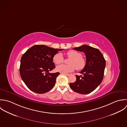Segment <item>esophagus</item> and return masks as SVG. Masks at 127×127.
<instances>
[{
	"mask_svg": "<svg viewBox=\"0 0 127 127\" xmlns=\"http://www.w3.org/2000/svg\"><path fill=\"white\" fill-rule=\"evenodd\" d=\"M62 74H64V75H66V76H69V75H70V74H68V73H62Z\"/></svg>",
	"mask_w": 127,
	"mask_h": 127,
	"instance_id": "34e87169",
	"label": "esophagus"
}]
</instances>
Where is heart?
<instances>
[{
	"label": "heart",
	"mask_w": 127,
	"mask_h": 127,
	"mask_svg": "<svg viewBox=\"0 0 127 127\" xmlns=\"http://www.w3.org/2000/svg\"><path fill=\"white\" fill-rule=\"evenodd\" d=\"M67 57L70 59L68 61V65L61 64L56 67V70L61 73H67L72 72L76 68L81 70L84 68L86 65V60L82 56V54L75 50H69L66 53ZM53 62L57 64H62L64 61L63 55L58 53L54 55L53 58Z\"/></svg>",
	"instance_id": "1"
}]
</instances>
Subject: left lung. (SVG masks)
Segmentation results:
<instances>
[{
  "mask_svg": "<svg viewBox=\"0 0 127 127\" xmlns=\"http://www.w3.org/2000/svg\"><path fill=\"white\" fill-rule=\"evenodd\" d=\"M73 49L85 54L86 63L84 68L76 75V81L69 84L74 92L81 94H88L95 90L101 83L105 67V60L99 50L87 45Z\"/></svg>",
  "mask_w": 127,
  "mask_h": 127,
  "instance_id": "obj_1",
  "label": "left lung"
}]
</instances>
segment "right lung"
Returning <instances> with one entry per match:
<instances>
[{"label": "right lung", "instance_id": "right-lung-1", "mask_svg": "<svg viewBox=\"0 0 127 127\" xmlns=\"http://www.w3.org/2000/svg\"><path fill=\"white\" fill-rule=\"evenodd\" d=\"M43 45H35L28 49L21 59V77L32 92L44 94L50 91L55 85L59 72L50 73L55 68L53 58L59 51Z\"/></svg>", "mask_w": 127, "mask_h": 127}]
</instances>
